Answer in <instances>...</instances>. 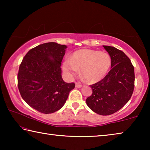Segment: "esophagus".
I'll return each mask as SVG.
<instances>
[{
  "label": "esophagus",
  "mask_w": 150,
  "mask_h": 150,
  "mask_svg": "<svg viewBox=\"0 0 150 150\" xmlns=\"http://www.w3.org/2000/svg\"><path fill=\"white\" fill-rule=\"evenodd\" d=\"M75 87L77 88H81V87H82V85L81 84V83H77L75 84Z\"/></svg>",
  "instance_id": "1"
}]
</instances>
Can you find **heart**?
Listing matches in <instances>:
<instances>
[{
	"label": "heart",
	"mask_w": 150,
	"mask_h": 150,
	"mask_svg": "<svg viewBox=\"0 0 150 150\" xmlns=\"http://www.w3.org/2000/svg\"><path fill=\"white\" fill-rule=\"evenodd\" d=\"M111 65L107 53L92 50H81L75 52L71 59H66L63 69L66 75L72 78L80 69L81 75L85 81L94 83L105 77Z\"/></svg>",
	"instance_id": "b5f03b06"
}]
</instances>
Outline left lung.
Here are the masks:
<instances>
[{"mask_svg":"<svg viewBox=\"0 0 150 150\" xmlns=\"http://www.w3.org/2000/svg\"><path fill=\"white\" fill-rule=\"evenodd\" d=\"M111 58V69L102 80L90 85L93 93L86 99L93 112L106 116L120 110L130 99L134 88V68L122 51L103 45Z\"/></svg>","mask_w":150,"mask_h":150,"instance_id":"left-lung-1","label":"left lung"}]
</instances>
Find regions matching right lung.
<instances>
[{"instance_id":"obj_1","label":"right lung","mask_w":150,"mask_h":150,"mask_svg":"<svg viewBox=\"0 0 150 150\" xmlns=\"http://www.w3.org/2000/svg\"><path fill=\"white\" fill-rule=\"evenodd\" d=\"M65 45L55 42L40 44L25 55L18 73V87L22 98L35 110L44 114L62 107L74 83L64 82L61 65Z\"/></svg>"}]
</instances>
